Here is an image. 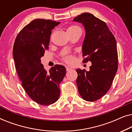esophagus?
<instances>
[{
	"label": "esophagus",
	"mask_w": 132,
	"mask_h": 132,
	"mask_svg": "<svg viewBox=\"0 0 132 132\" xmlns=\"http://www.w3.org/2000/svg\"><path fill=\"white\" fill-rule=\"evenodd\" d=\"M72 70V68H71L68 67H66L67 71H70V70Z\"/></svg>",
	"instance_id": "esophagus-1"
}]
</instances>
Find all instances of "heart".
Listing matches in <instances>:
<instances>
[{
    "label": "heart",
    "mask_w": 132,
    "mask_h": 132,
    "mask_svg": "<svg viewBox=\"0 0 132 132\" xmlns=\"http://www.w3.org/2000/svg\"><path fill=\"white\" fill-rule=\"evenodd\" d=\"M80 29V28H79V26H76V25H71V26H70L68 28L67 33H70V32L76 31V30ZM62 59L65 62L67 63L68 64H71V63H73V62L74 61V59H75V57L72 55H67L64 56Z\"/></svg>",
    "instance_id": "1"
}]
</instances>
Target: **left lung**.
<instances>
[{
  "label": "left lung",
  "mask_w": 132,
  "mask_h": 132,
  "mask_svg": "<svg viewBox=\"0 0 132 132\" xmlns=\"http://www.w3.org/2000/svg\"><path fill=\"white\" fill-rule=\"evenodd\" d=\"M73 21L85 27L83 62L90 61L92 64L88 71L76 70L78 91L85 100L95 102L108 93L118 70L117 42L106 23L93 14L84 12Z\"/></svg>",
  "instance_id": "obj_1"
}]
</instances>
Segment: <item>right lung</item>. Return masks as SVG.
I'll use <instances>...</instances> for the list:
<instances>
[{"label": "right lung", "mask_w": 132, "mask_h": 132, "mask_svg": "<svg viewBox=\"0 0 132 132\" xmlns=\"http://www.w3.org/2000/svg\"><path fill=\"white\" fill-rule=\"evenodd\" d=\"M59 23L34 20L21 30L14 42V59L23 89L41 105H50L58 100L59 85L66 73L64 66L55 65L47 71L41 63V57L48 48L52 30Z\"/></svg>", "instance_id": "obj_1"}]
</instances>
